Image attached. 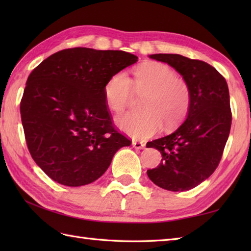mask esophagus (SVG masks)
Wrapping results in <instances>:
<instances>
[{"label": "esophagus", "instance_id": "34e87169", "mask_svg": "<svg viewBox=\"0 0 251 251\" xmlns=\"http://www.w3.org/2000/svg\"><path fill=\"white\" fill-rule=\"evenodd\" d=\"M132 147L137 149V150H141V149H145L146 143L141 141H132Z\"/></svg>", "mask_w": 251, "mask_h": 251}]
</instances>
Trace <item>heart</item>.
<instances>
[{
    "label": "heart",
    "mask_w": 251,
    "mask_h": 251,
    "mask_svg": "<svg viewBox=\"0 0 251 251\" xmlns=\"http://www.w3.org/2000/svg\"><path fill=\"white\" fill-rule=\"evenodd\" d=\"M132 87L136 93L148 94L142 105L145 113L120 115L115 119V124L134 139L155 135L163 125L167 129L175 128L189 113L192 102L189 84L164 63L149 62L138 67L132 81L125 72L111 76L104 86L109 108L116 113L124 111L130 102Z\"/></svg>",
    "instance_id": "heart-1"
}]
</instances>
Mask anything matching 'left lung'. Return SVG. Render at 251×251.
<instances>
[{
    "label": "left lung",
    "instance_id": "left-lung-1",
    "mask_svg": "<svg viewBox=\"0 0 251 251\" xmlns=\"http://www.w3.org/2000/svg\"><path fill=\"white\" fill-rule=\"evenodd\" d=\"M182 75L192 94L186 120L173 134L147 143L162 154V163L147 174L168 191H188L209 178L220 163L230 135L232 113L226 78L207 62L178 54H154Z\"/></svg>",
    "mask_w": 251,
    "mask_h": 251
}]
</instances>
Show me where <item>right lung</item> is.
Here are the masks:
<instances>
[{
  "label": "right lung",
  "instance_id": "1",
  "mask_svg": "<svg viewBox=\"0 0 251 251\" xmlns=\"http://www.w3.org/2000/svg\"><path fill=\"white\" fill-rule=\"evenodd\" d=\"M138 57L123 50H63L31 72L20 102L32 158L56 182L81 186L109 168L114 154L131 145L112 124L104 86Z\"/></svg>",
  "mask_w": 251,
  "mask_h": 251
}]
</instances>
